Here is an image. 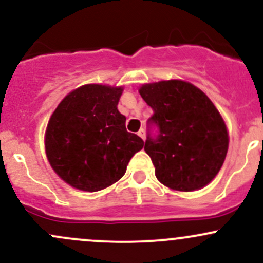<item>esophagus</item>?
Masks as SVG:
<instances>
[{"label": "esophagus", "mask_w": 263, "mask_h": 263, "mask_svg": "<svg viewBox=\"0 0 263 263\" xmlns=\"http://www.w3.org/2000/svg\"><path fill=\"white\" fill-rule=\"evenodd\" d=\"M138 136H140L141 138H142V140L143 141H145V138H146V132H145V129H143V128H141L140 129V131H138Z\"/></svg>", "instance_id": "obj_1"}]
</instances>
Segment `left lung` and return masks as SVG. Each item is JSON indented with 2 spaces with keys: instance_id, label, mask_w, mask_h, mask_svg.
<instances>
[{
  "instance_id": "left-lung-1",
  "label": "left lung",
  "mask_w": 263,
  "mask_h": 263,
  "mask_svg": "<svg viewBox=\"0 0 263 263\" xmlns=\"http://www.w3.org/2000/svg\"><path fill=\"white\" fill-rule=\"evenodd\" d=\"M140 95L154 109L147 121L146 154L164 186L195 191L218 174L229 148V135L211 100L180 80L148 83Z\"/></svg>"
}]
</instances>
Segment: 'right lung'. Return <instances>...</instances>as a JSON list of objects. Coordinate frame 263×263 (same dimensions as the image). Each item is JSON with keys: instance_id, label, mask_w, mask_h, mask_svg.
<instances>
[{"instance_id": "obj_1", "label": "right lung", "mask_w": 263, "mask_h": 263, "mask_svg": "<svg viewBox=\"0 0 263 263\" xmlns=\"http://www.w3.org/2000/svg\"><path fill=\"white\" fill-rule=\"evenodd\" d=\"M122 87L85 85L61 101L48 121L45 146L65 182L96 192L117 182L143 141L126 129L117 109Z\"/></svg>"}]
</instances>
